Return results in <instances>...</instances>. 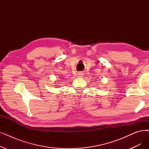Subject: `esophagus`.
<instances>
[{
	"label": "esophagus",
	"instance_id": "34e87169",
	"mask_svg": "<svg viewBox=\"0 0 149 149\" xmlns=\"http://www.w3.org/2000/svg\"><path fill=\"white\" fill-rule=\"evenodd\" d=\"M83 74H82V72H80V73H79L78 74V77H82L83 75Z\"/></svg>",
	"mask_w": 149,
	"mask_h": 149
}]
</instances>
